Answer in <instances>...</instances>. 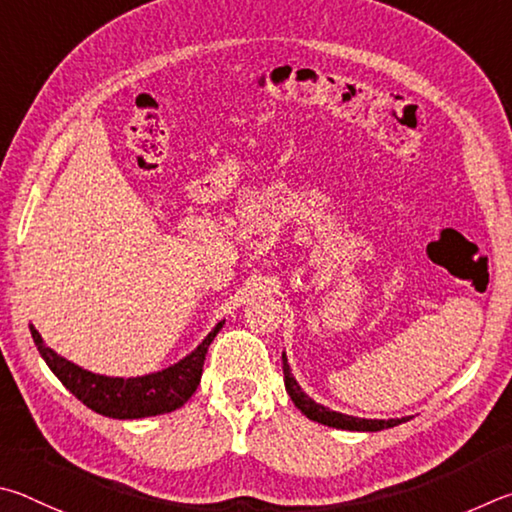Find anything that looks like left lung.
<instances>
[{
    "label": "left lung",
    "instance_id": "obj_1",
    "mask_svg": "<svg viewBox=\"0 0 512 512\" xmlns=\"http://www.w3.org/2000/svg\"><path fill=\"white\" fill-rule=\"evenodd\" d=\"M283 380H285V391L290 393V398L297 409H301V414H306L310 420H315V423L321 425H328V427H337V429H348V432H380V429H389V427H396L400 425L402 420H409V418H393V420H366V418H355V416H346V414H339V411L328 409L324 405H317L315 400L306 393L301 391V387L294 380V375L290 373V364H288V357L283 353Z\"/></svg>",
    "mask_w": 512,
    "mask_h": 512
}]
</instances>
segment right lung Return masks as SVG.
<instances>
[{
    "instance_id": "add662e5",
    "label": "right lung",
    "mask_w": 512,
    "mask_h": 512,
    "mask_svg": "<svg viewBox=\"0 0 512 512\" xmlns=\"http://www.w3.org/2000/svg\"><path fill=\"white\" fill-rule=\"evenodd\" d=\"M222 328V321L215 326L204 342L195 351L177 362L170 369L159 373L141 375V378H107V375H96L92 371L80 369L71 364L65 357L42 342L38 330L31 326L33 342L38 346L44 362L56 373V378L74 393V396L87 405L96 414L130 420V418H148L175 411L188 402L193 396L197 384L202 378V366L206 360V351Z\"/></svg>"
}]
</instances>
